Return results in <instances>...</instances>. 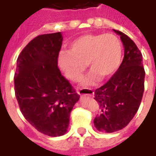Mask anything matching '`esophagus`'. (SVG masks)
<instances>
[{
	"label": "esophagus",
	"instance_id": "obj_1",
	"mask_svg": "<svg viewBox=\"0 0 156 156\" xmlns=\"http://www.w3.org/2000/svg\"><path fill=\"white\" fill-rule=\"evenodd\" d=\"M78 94L82 96H92L94 94V91L91 88H80L78 91Z\"/></svg>",
	"mask_w": 156,
	"mask_h": 156
}]
</instances>
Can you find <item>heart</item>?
<instances>
[{
  "mask_svg": "<svg viewBox=\"0 0 156 156\" xmlns=\"http://www.w3.org/2000/svg\"><path fill=\"white\" fill-rule=\"evenodd\" d=\"M123 48L119 39L113 34H85L70 42L68 51H62L58 65L70 80L78 81L86 63L92 71L83 84L92 85L100 77L106 78L117 71L122 60Z\"/></svg>",
  "mask_w": 156,
  "mask_h": 156,
  "instance_id": "1",
  "label": "heart"
}]
</instances>
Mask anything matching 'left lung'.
I'll return each mask as SVG.
<instances>
[{"label":"left lung","instance_id":"obj_1","mask_svg":"<svg viewBox=\"0 0 156 156\" xmlns=\"http://www.w3.org/2000/svg\"><path fill=\"white\" fill-rule=\"evenodd\" d=\"M124 48L122 63L105 84L94 92L100 114L94 120L103 133H113L127 126L137 113L144 90V68L142 54L127 35L114 30Z\"/></svg>","mask_w":156,"mask_h":156}]
</instances>
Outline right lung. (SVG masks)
Returning a JSON list of instances; mask_svg holds the SVG:
<instances>
[{
    "label": "right lung",
    "instance_id": "obj_1",
    "mask_svg": "<svg viewBox=\"0 0 156 156\" xmlns=\"http://www.w3.org/2000/svg\"><path fill=\"white\" fill-rule=\"evenodd\" d=\"M61 32L32 39L17 58L16 98L27 120L42 134L56 137L67 132L70 113L80 96L58 67Z\"/></svg>",
    "mask_w": 156,
    "mask_h": 156
}]
</instances>
